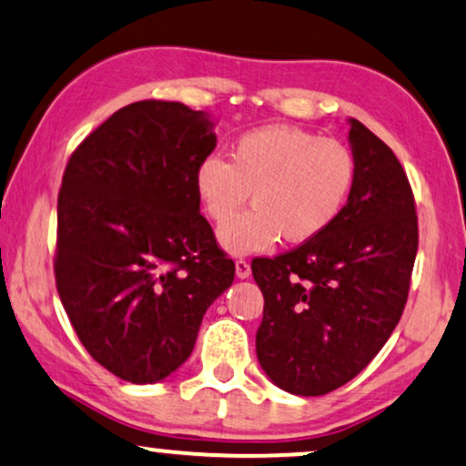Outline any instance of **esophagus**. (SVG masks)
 I'll return each mask as SVG.
<instances>
[{"label":"esophagus","instance_id":"esophagus-1","mask_svg":"<svg viewBox=\"0 0 466 466\" xmlns=\"http://www.w3.org/2000/svg\"><path fill=\"white\" fill-rule=\"evenodd\" d=\"M249 275H251V264L247 262V259H243V258L237 259V277L238 279H247Z\"/></svg>","mask_w":466,"mask_h":466}]
</instances>
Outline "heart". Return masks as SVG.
I'll return each mask as SVG.
<instances>
[{"mask_svg":"<svg viewBox=\"0 0 466 466\" xmlns=\"http://www.w3.org/2000/svg\"><path fill=\"white\" fill-rule=\"evenodd\" d=\"M353 183L350 148L294 127L240 136L229 161L208 155L196 170L198 198L215 226H225L252 194V213L221 229V243L232 253L268 249L279 237L288 245L318 238L343 213Z\"/></svg>","mask_w":466,"mask_h":466,"instance_id":"heart-1","label":"heart"}]
</instances>
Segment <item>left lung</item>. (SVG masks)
I'll use <instances>...</instances> for the list:
<instances>
[{
  "mask_svg": "<svg viewBox=\"0 0 466 466\" xmlns=\"http://www.w3.org/2000/svg\"><path fill=\"white\" fill-rule=\"evenodd\" d=\"M356 183L339 219L318 238L253 258L264 294L258 360L279 388L332 392L367 369L405 311L418 215L409 178L386 142L351 119Z\"/></svg>",
  "mask_w": 466,
  "mask_h": 466,
  "instance_id": "8db88e82",
  "label": "left lung"
}]
</instances>
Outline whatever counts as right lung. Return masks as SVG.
I'll list each match as a JSON object with an SVG mask.
<instances>
[{"mask_svg":"<svg viewBox=\"0 0 466 466\" xmlns=\"http://www.w3.org/2000/svg\"><path fill=\"white\" fill-rule=\"evenodd\" d=\"M215 145L202 110L142 99L67 159L55 283L89 356L126 381L175 373L207 309L234 281L196 191L198 166Z\"/></svg>","mask_w":466,"mask_h":466,"instance_id":"right-lung-1","label":"right lung"}]
</instances>
